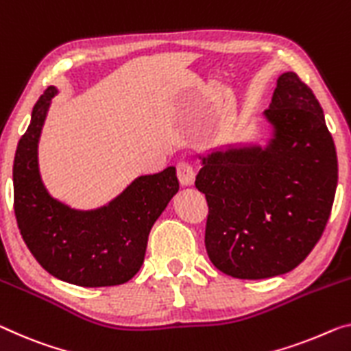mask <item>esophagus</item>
Instances as JSON below:
<instances>
[{"instance_id":"34e87169","label":"esophagus","mask_w":351,"mask_h":351,"mask_svg":"<svg viewBox=\"0 0 351 351\" xmlns=\"http://www.w3.org/2000/svg\"><path fill=\"white\" fill-rule=\"evenodd\" d=\"M177 177L182 186H193L194 179H196V172H194L193 166L188 163H179L177 166Z\"/></svg>"}]
</instances>
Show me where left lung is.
<instances>
[{
  "mask_svg": "<svg viewBox=\"0 0 351 351\" xmlns=\"http://www.w3.org/2000/svg\"><path fill=\"white\" fill-rule=\"evenodd\" d=\"M262 119L265 136L197 154L194 185L208 206L207 254L239 279L298 267L325 230L337 188L336 147L323 110L296 73L279 75Z\"/></svg>",
  "mask_w": 351,
  "mask_h": 351,
  "instance_id": "1",
  "label": "left lung"
}]
</instances>
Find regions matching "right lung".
I'll use <instances>...</instances> for the list:
<instances>
[{
	"label": "right lung",
	"mask_w": 351,
	"mask_h": 351,
	"mask_svg": "<svg viewBox=\"0 0 351 351\" xmlns=\"http://www.w3.org/2000/svg\"><path fill=\"white\" fill-rule=\"evenodd\" d=\"M58 93L50 86L39 97L15 152L14 210L20 234L51 276L82 287L119 285L139 271L150 229L179 193L176 166L136 177L97 208H75L53 197L40 176L39 141Z\"/></svg>",
	"instance_id": "right-lung-1"
}]
</instances>
